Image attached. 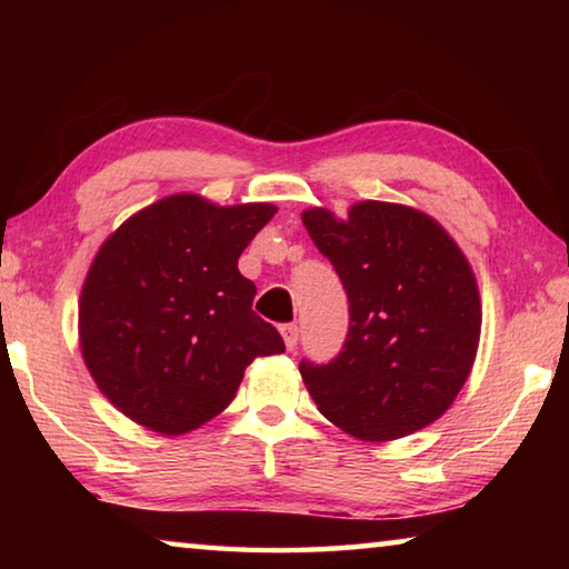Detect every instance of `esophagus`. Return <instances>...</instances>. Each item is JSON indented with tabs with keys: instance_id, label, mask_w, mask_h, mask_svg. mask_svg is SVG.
<instances>
[{
	"instance_id": "esophagus-1",
	"label": "esophagus",
	"mask_w": 569,
	"mask_h": 569,
	"mask_svg": "<svg viewBox=\"0 0 569 569\" xmlns=\"http://www.w3.org/2000/svg\"><path fill=\"white\" fill-rule=\"evenodd\" d=\"M281 336H283V341H286V349L293 351L296 346H298V326L296 323L281 326Z\"/></svg>"
}]
</instances>
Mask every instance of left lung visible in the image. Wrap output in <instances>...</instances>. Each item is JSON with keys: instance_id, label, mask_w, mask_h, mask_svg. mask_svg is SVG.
Wrapping results in <instances>:
<instances>
[{"instance_id": "left-lung-1", "label": "left lung", "mask_w": 569, "mask_h": 569, "mask_svg": "<svg viewBox=\"0 0 569 569\" xmlns=\"http://www.w3.org/2000/svg\"><path fill=\"white\" fill-rule=\"evenodd\" d=\"M303 226L349 296V333L329 363L301 361L326 419L363 441L413 435L445 413L475 363L481 303L471 266L435 218L363 200Z\"/></svg>"}]
</instances>
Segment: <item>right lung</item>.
Here are the masks:
<instances>
[{
  "label": "right lung",
  "instance_id": "1",
  "mask_svg": "<svg viewBox=\"0 0 569 569\" xmlns=\"http://www.w3.org/2000/svg\"><path fill=\"white\" fill-rule=\"evenodd\" d=\"M271 203L220 208L180 192L104 240L80 296V346L94 383L124 417L178 437L218 417L256 356L283 353L253 311L238 258Z\"/></svg>",
  "mask_w": 569,
  "mask_h": 569
}]
</instances>
